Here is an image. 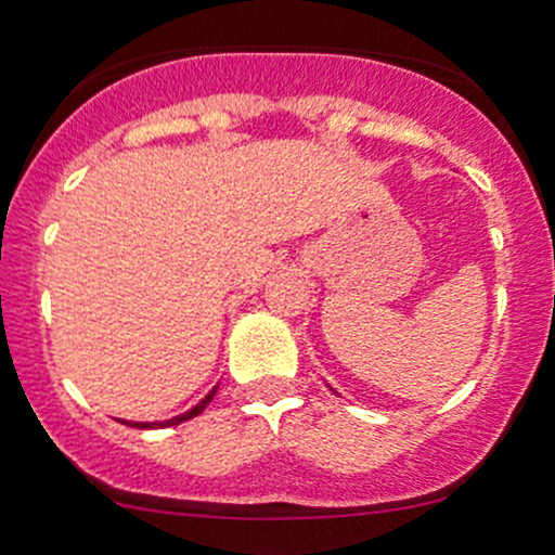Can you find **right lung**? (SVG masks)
Segmentation results:
<instances>
[{"mask_svg": "<svg viewBox=\"0 0 555 555\" xmlns=\"http://www.w3.org/2000/svg\"><path fill=\"white\" fill-rule=\"evenodd\" d=\"M216 388H219V386H214L211 391L206 393V399H201V401H197V404L193 406V410L182 412V415H177V417H171V420H164V423H130V420H119V423L130 425V428H140V430H145V428H169V425H180V423H184V420H190V417L201 415V412L206 410V406H208V401H211V399L216 397Z\"/></svg>", "mask_w": 555, "mask_h": 555, "instance_id": "1", "label": "right lung"}]
</instances>
